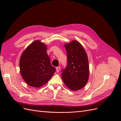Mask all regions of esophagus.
Wrapping results in <instances>:
<instances>
[{
  "label": "esophagus",
  "mask_w": 121,
  "mask_h": 121,
  "mask_svg": "<svg viewBox=\"0 0 121 121\" xmlns=\"http://www.w3.org/2000/svg\"><path fill=\"white\" fill-rule=\"evenodd\" d=\"M60 70V66H58V67L56 68V71L57 72H59Z\"/></svg>",
  "instance_id": "34e87169"
}]
</instances>
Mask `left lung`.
<instances>
[{
    "label": "left lung",
    "mask_w": 121,
    "mask_h": 121,
    "mask_svg": "<svg viewBox=\"0 0 121 121\" xmlns=\"http://www.w3.org/2000/svg\"><path fill=\"white\" fill-rule=\"evenodd\" d=\"M67 66L61 73L64 83L72 91L83 88L88 80L89 63L87 53L78 42L73 40L65 43Z\"/></svg>",
    "instance_id": "left-lung-1"
}]
</instances>
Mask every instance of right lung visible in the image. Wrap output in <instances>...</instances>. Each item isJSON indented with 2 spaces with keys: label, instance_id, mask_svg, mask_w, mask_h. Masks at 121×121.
Masks as SVG:
<instances>
[{
  "label": "right lung",
  "instance_id": "right-lung-1",
  "mask_svg": "<svg viewBox=\"0 0 121 121\" xmlns=\"http://www.w3.org/2000/svg\"><path fill=\"white\" fill-rule=\"evenodd\" d=\"M19 65L24 81L29 86L37 88L47 83L56 71L47 53V46L39 40L34 41L25 49Z\"/></svg>",
  "mask_w": 121,
  "mask_h": 121
}]
</instances>
